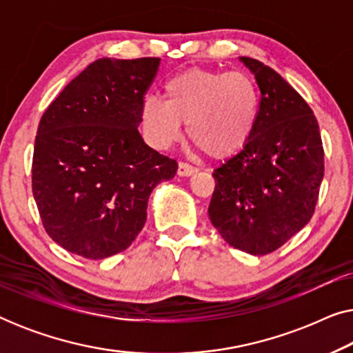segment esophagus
<instances>
[{"mask_svg":"<svg viewBox=\"0 0 353 353\" xmlns=\"http://www.w3.org/2000/svg\"><path fill=\"white\" fill-rule=\"evenodd\" d=\"M196 172H197V168L190 165V163H186V162L178 163V175L180 176H191V175H194Z\"/></svg>","mask_w":353,"mask_h":353,"instance_id":"obj_1","label":"esophagus"}]
</instances>
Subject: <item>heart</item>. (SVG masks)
<instances>
[{"label": "heart", "instance_id": "1", "mask_svg": "<svg viewBox=\"0 0 353 353\" xmlns=\"http://www.w3.org/2000/svg\"><path fill=\"white\" fill-rule=\"evenodd\" d=\"M163 99L148 96L141 117L154 146L167 149L188 137L214 159H226L249 143L257 127L260 91L249 75L241 72L188 69L163 85Z\"/></svg>", "mask_w": 353, "mask_h": 353}]
</instances>
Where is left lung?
<instances>
[{
  "mask_svg": "<svg viewBox=\"0 0 353 353\" xmlns=\"http://www.w3.org/2000/svg\"><path fill=\"white\" fill-rule=\"evenodd\" d=\"M260 90L257 127L215 168L212 225L234 249L265 255L310 221L325 175L318 122L301 94L268 65L239 57Z\"/></svg>",
  "mask_w": 353,
  "mask_h": 353,
  "instance_id": "obj_1",
  "label": "left lung"
}]
</instances>
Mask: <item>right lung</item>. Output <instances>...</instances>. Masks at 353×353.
Here are the masks:
<instances>
[{"mask_svg":"<svg viewBox=\"0 0 353 353\" xmlns=\"http://www.w3.org/2000/svg\"><path fill=\"white\" fill-rule=\"evenodd\" d=\"M161 59L103 57L45 110L33 149L32 190L50 238L80 257L122 252L143 230L148 201L178 163L138 132Z\"/></svg>","mask_w":353,"mask_h":353,"instance_id":"1","label":"right lung"}]
</instances>
